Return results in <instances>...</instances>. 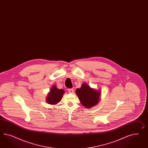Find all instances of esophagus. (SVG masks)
Segmentation results:
<instances>
[{"instance_id": "esophagus-1", "label": "esophagus", "mask_w": 148, "mask_h": 148, "mask_svg": "<svg viewBox=\"0 0 148 148\" xmlns=\"http://www.w3.org/2000/svg\"><path fill=\"white\" fill-rule=\"evenodd\" d=\"M68 92H70V93H73V92H74V90H73V89H72V88L68 89Z\"/></svg>"}]
</instances>
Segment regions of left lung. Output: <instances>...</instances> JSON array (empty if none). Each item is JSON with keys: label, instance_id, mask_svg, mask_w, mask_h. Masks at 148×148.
Wrapping results in <instances>:
<instances>
[{"label": "left lung", "instance_id": "obj_1", "mask_svg": "<svg viewBox=\"0 0 148 148\" xmlns=\"http://www.w3.org/2000/svg\"><path fill=\"white\" fill-rule=\"evenodd\" d=\"M75 92L81 104L86 108H92L96 106L100 101V91L92 89L85 83L82 84L81 88L76 89Z\"/></svg>", "mask_w": 148, "mask_h": 148}]
</instances>
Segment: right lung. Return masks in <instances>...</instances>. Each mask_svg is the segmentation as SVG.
Segmentation results:
<instances>
[{
  "label": "right lung",
  "instance_id": "right-lung-1",
  "mask_svg": "<svg viewBox=\"0 0 148 148\" xmlns=\"http://www.w3.org/2000/svg\"><path fill=\"white\" fill-rule=\"evenodd\" d=\"M64 93V90L58 89L56 86H53L46 97L47 103L50 104H57L61 100L62 97Z\"/></svg>",
  "mask_w": 148,
  "mask_h": 148
}]
</instances>
